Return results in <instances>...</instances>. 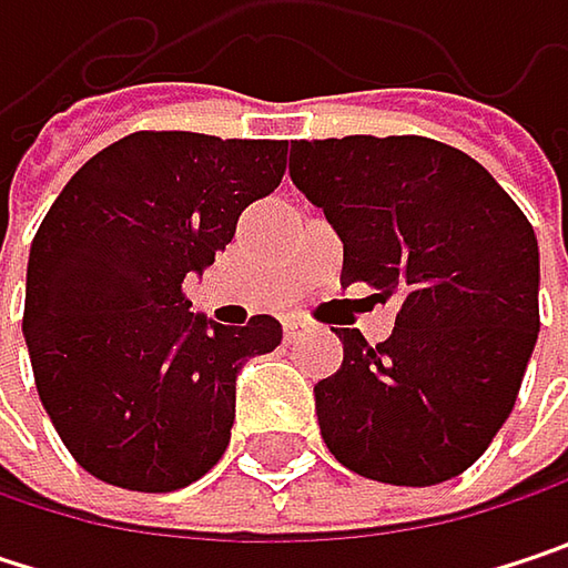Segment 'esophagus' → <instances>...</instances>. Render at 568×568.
<instances>
[{
    "label": "esophagus",
    "mask_w": 568,
    "mask_h": 568,
    "mask_svg": "<svg viewBox=\"0 0 568 568\" xmlns=\"http://www.w3.org/2000/svg\"><path fill=\"white\" fill-rule=\"evenodd\" d=\"M302 335H305V325H302V322H285L283 338H285V342H288V345L302 342Z\"/></svg>",
    "instance_id": "1"
}]
</instances>
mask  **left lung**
Segmentation results:
<instances>
[{"label": "left lung", "mask_w": 568, "mask_h": 568, "mask_svg": "<svg viewBox=\"0 0 568 568\" xmlns=\"http://www.w3.org/2000/svg\"><path fill=\"white\" fill-rule=\"evenodd\" d=\"M292 183L345 243L342 285L400 302L392 338L335 328L345 362L315 385L335 460L430 487L464 474L510 417L539 332V246L513 196L420 134L292 141Z\"/></svg>", "instance_id": "8db88e82"}]
</instances>
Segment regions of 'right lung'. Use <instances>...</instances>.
Masks as SVG:
<instances>
[{
    "mask_svg": "<svg viewBox=\"0 0 568 568\" xmlns=\"http://www.w3.org/2000/svg\"><path fill=\"white\" fill-rule=\"evenodd\" d=\"M285 154L288 141L134 131L45 213L22 332L58 437L91 477L171 494L223 457L236 375L283 342V325H213L190 312L183 280L213 266L240 213L280 186Z\"/></svg>",
    "mask_w": 568,
    "mask_h": 568,
    "instance_id": "right-lung-1",
    "label": "right lung"
}]
</instances>
